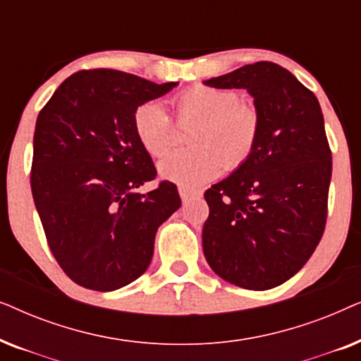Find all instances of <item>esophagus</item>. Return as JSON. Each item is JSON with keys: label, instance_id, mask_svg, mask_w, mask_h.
<instances>
[{"label": "esophagus", "instance_id": "34e87169", "mask_svg": "<svg viewBox=\"0 0 361 361\" xmlns=\"http://www.w3.org/2000/svg\"><path fill=\"white\" fill-rule=\"evenodd\" d=\"M179 195H180L182 202H189L192 199H199V197L202 195V192L187 189V187H179Z\"/></svg>", "mask_w": 361, "mask_h": 361}]
</instances>
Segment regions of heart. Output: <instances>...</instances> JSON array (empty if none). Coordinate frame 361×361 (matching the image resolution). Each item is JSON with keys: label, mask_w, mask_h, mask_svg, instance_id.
<instances>
[{"label": "heart", "mask_w": 361, "mask_h": 361, "mask_svg": "<svg viewBox=\"0 0 361 361\" xmlns=\"http://www.w3.org/2000/svg\"><path fill=\"white\" fill-rule=\"evenodd\" d=\"M177 121L194 126L190 147L171 152L159 162L162 179L195 189L214 180L221 171H235L250 161L261 136L258 108L241 102L238 92L212 85H194L172 100ZM133 130L142 149L162 157L176 142V125L157 102H145L133 113Z\"/></svg>", "instance_id": "b5f03b06"}]
</instances>
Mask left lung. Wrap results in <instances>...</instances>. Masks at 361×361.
Instances as JSON below:
<instances>
[{"label":"left lung","mask_w":361,"mask_h":361,"mask_svg":"<svg viewBox=\"0 0 361 361\" xmlns=\"http://www.w3.org/2000/svg\"><path fill=\"white\" fill-rule=\"evenodd\" d=\"M205 85L246 88L261 115L250 161L205 192L210 268L251 290L283 284L317 248L327 221L332 151L317 97L274 62H255Z\"/></svg>","instance_id":"8db88e82"}]
</instances>
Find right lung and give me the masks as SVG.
Masks as SVG:
<instances>
[{
  "label": "right lung",
  "mask_w": 361,
  "mask_h": 361,
  "mask_svg": "<svg viewBox=\"0 0 361 361\" xmlns=\"http://www.w3.org/2000/svg\"><path fill=\"white\" fill-rule=\"evenodd\" d=\"M113 68L75 72L36 121L31 190L47 245L82 288L115 290L149 266L156 231L180 207L172 182L156 179L133 130V113L176 87Z\"/></svg>",
  "instance_id": "1"
}]
</instances>
